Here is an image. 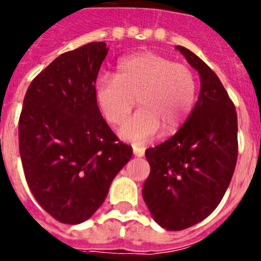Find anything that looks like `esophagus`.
Instances as JSON below:
<instances>
[{
  "mask_svg": "<svg viewBox=\"0 0 261 261\" xmlns=\"http://www.w3.org/2000/svg\"><path fill=\"white\" fill-rule=\"evenodd\" d=\"M133 154L136 156H144L145 149L142 146H138V145H133Z\"/></svg>",
  "mask_w": 261,
  "mask_h": 261,
  "instance_id": "34e87169",
  "label": "esophagus"
}]
</instances>
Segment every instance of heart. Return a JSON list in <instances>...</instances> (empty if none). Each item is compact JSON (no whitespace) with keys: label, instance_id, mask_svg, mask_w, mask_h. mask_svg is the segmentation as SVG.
Returning <instances> with one entry per match:
<instances>
[{"label":"heart","instance_id":"obj_1","mask_svg":"<svg viewBox=\"0 0 261 261\" xmlns=\"http://www.w3.org/2000/svg\"><path fill=\"white\" fill-rule=\"evenodd\" d=\"M94 96L99 111L111 125L125 121L135 107L140 111L124 124V140L144 142L159 129L172 135L192 112L197 82L187 65L154 52L136 53L120 60L115 77L96 78Z\"/></svg>","mask_w":261,"mask_h":261}]
</instances>
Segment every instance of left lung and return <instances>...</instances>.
Masks as SVG:
<instances>
[{
    "mask_svg": "<svg viewBox=\"0 0 261 261\" xmlns=\"http://www.w3.org/2000/svg\"><path fill=\"white\" fill-rule=\"evenodd\" d=\"M199 71L201 90L186 123L145 151L150 174L142 196L163 229L183 230L205 220L222 200L238 158V117L220 78L200 57L176 45Z\"/></svg>",
    "mask_w": 261,
    "mask_h": 261,
    "instance_id": "obj_1",
    "label": "left lung"
}]
</instances>
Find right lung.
I'll return each mask as SVG.
<instances>
[{
    "label": "right lung",
    "mask_w": 261,
    "mask_h": 261,
    "mask_svg": "<svg viewBox=\"0 0 261 261\" xmlns=\"http://www.w3.org/2000/svg\"><path fill=\"white\" fill-rule=\"evenodd\" d=\"M105 43L62 53L30 84L19 116V153L32 195L59 222L77 225L107 197L132 158L94 96Z\"/></svg>",
    "instance_id": "obj_1"
}]
</instances>
